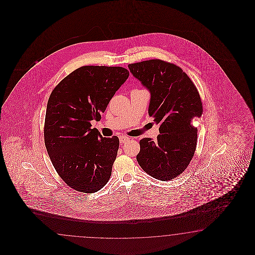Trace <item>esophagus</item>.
<instances>
[{"label":"esophagus","instance_id":"34e87169","mask_svg":"<svg viewBox=\"0 0 255 255\" xmlns=\"http://www.w3.org/2000/svg\"><path fill=\"white\" fill-rule=\"evenodd\" d=\"M129 140H130V137H128V136H124V135L120 136V142H121L122 144H124V143H125V142L129 141Z\"/></svg>","mask_w":255,"mask_h":255}]
</instances>
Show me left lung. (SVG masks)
Returning <instances> with one entry per match:
<instances>
[{
	"instance_id": "left-lung-1",
	"label": "left lung",
	"mask_w": 255,
	"mask_h": 255,
	"mask_svg": "<svg viewBox=\"0 0 255 255\" xmlns=\"http://www.w3.org/2000/svg\"><path fill=\"white\" fill-rule=\"evenodd\" d=\"M131 75L150 93L148 115L160 125L157 140L141 139L136 160L149 176L162 181L177 178L196 148L194 119L203 112L197 89L181 68L161 60L129 64Z\"/></svg>"
}]
</instances>
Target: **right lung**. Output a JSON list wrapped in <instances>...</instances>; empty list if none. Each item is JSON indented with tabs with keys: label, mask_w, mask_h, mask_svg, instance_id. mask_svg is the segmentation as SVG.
<instances>
[{
	"label": "right lung",
	"mask_w": 255,
	"mask_h": 255,
	"mask_svg": "<svg viewBox=\"0 0 255 255\" xmlns=\"http://www.w3.org/2000/svg\"><path fill=\"white\" fill-rule=\"evenodd\" d=\"M129 77L123 67L82 66L56 86L46 106L45 144L62 180L93 193L107 184L116 160L118 136L103 137L92 121L102 113Z\"/></svg>",
	"instance_id": "add662e5"
}]
</instances>
